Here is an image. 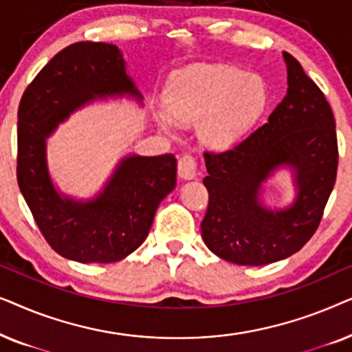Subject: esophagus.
<instances>
[{
    "mask_svg": "<svg viewBox=\"0 0 352 352\" xmlns=\"http://www.w3.org/2000/svg\"><path fill=\"white\" fill-rule=\"evenodd\" d=\"M177 175H179L181 179L190 181L197 177V162L194 157L184 155L177 163Z\"/></svg>",
    "mask_w": 352,
    "mask_h": 352,
    "instance_id": "esophagus-1",
    "label": "esophagus"
}]
</instances>
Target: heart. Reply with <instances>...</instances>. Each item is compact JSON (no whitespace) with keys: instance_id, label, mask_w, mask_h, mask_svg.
I'll return each instance as SVG.
<instances>
[{"instance_id":"obj_1","label":"heart","mask_w":352,"mask_h":352,"mask_svg":"<svg viewBox=\"0 0 352 352\" xmlns=\"http://www.w3.org/2000/svg\"><path fill=\"white\" fill-rule=\"evenodd\" d=\"M166 109L153 113L163 131L176 134L179 123H195L205 146L228 147L242 138L266 105L263 80L224 64H199L173 76Z\"/></svg>"}]
</instances>
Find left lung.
Returning <instances> with one entry per match:
<instances>
[{
    "label": "left lung",
    "mask_w": 352,
    "mask_h": 352,
    "mask_svg": "<svg viewBox=\"0 0 352 352\" xmlns=\"http://www.w3.org/2000/svg\"><path fill=\"white\" fill-rule=\"evenodd\" d=\"M287 96L267 122L230 151L205 152L208 210L201 237L216 256L264 266L300 252L312 237L338 168L335 118L300 62L283 52ZM292 171L297 197L285 209L262 204V184L277 169Z\"/></svg>",
    "instance_id": "8db88e82"
}]
</instances>
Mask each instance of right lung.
<instances>
[{
	"mask_svg": "<svg viewBox=\"0 0 352 352\" xmlns=\"http://www.w3.org/2000/svg\"><path fill=\"white\" fill-rule=\"evenodd\" d=\"M142 94L109 43L67 46L28 85L17 113V182L46 242L78 263H115L139 248L160 201L176 187V158L126 155L102 190L76 200L56 189L46 141L59 123L96 99Z\"/></svg>",
	"mask_w": 352,
	"mask_h": 352,
	"instance_id": "right-lung-1",
	"label": "right lung"
}]
</instances>
